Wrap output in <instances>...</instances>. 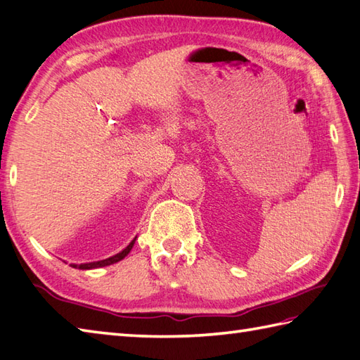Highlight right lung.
Masks as SVG:
<instances>
[{
    "label": "right lung",
    "mask_w": 360,
    "mask_h": 360,
    "mask_svg": "<svg viewBox=\"0 0 360 360\" xmlns=\"http://www.w3.org/2000/svg\"><path fill=\"white\" fill-rule=\"evenodd\" d=\"M135 244V239L130 242V244L124 248V250L118 255L112 256V258H107V259H102V261H98V262H88V264H79V266H75L76 269H80V270H88V269H98V267H104V266H110V264H115L118 262L121 259L126 258V256L129 255V252L131 250V247H134Z\"/></svg>",
    "instance_id": "obj_1"
}]
</instances>
